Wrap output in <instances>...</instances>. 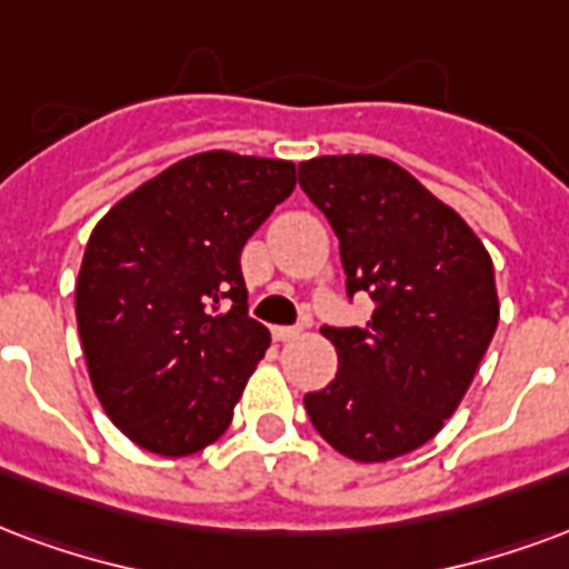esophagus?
<instances>
[{
	"mask_svg": "<svg viewBox=\"0 0 569 569\" xmlns=\"http://www.w3.org/2000/svg\"><path fill=\"white\" fill-rule=\"evenodd\" d=\"M271 335H273V340H280V343H286V340H296L298 335H301V328H296V326H273Z\"/></svg>",
	"mask_w": 569,
	"mask_h": 569,
	"instance_id": "34e87169",
	"label": "esophagus"
}]
</instances>
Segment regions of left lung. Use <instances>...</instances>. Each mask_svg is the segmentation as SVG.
<instances>
[{
    "instance_id": "obj_1",
    "label": "left lung",
    "mask_w": 569,
    "mask_h": 569,
    "mask_svg": "<svg viewBox=\"0 0 569 569\" xmlns=\"http://www.w3.org/2000/svg\"><path fill=\"white\" fill-rule=\"evenodd\" d=\"M298 183L340 241L347 296L368 292L365 326H326L340 368L305 410L328 443L373 465L443 428L498 328L495 268L456 210L380 156H317Z\"/></svg>"
}]
</instances>
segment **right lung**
Listing matches in <instances>:
<instances>
[{"label":"right lung","instance_id":"right-lung-1","mask_svg":"<svg viewBox=\"0 0 569 569\" xmlns=\"http://www.w3.org/2000/svg\"><path fill=\"white\" fill-rule=\"evenodd\" d=\"M296 166L189 156L92 229L74 313L92 389L132 443L192 456L229 428L271 335L247 313L243 243L292 196Z\"/></svg>","mask_w":569,"mask_h":569}]
</instances>
